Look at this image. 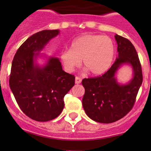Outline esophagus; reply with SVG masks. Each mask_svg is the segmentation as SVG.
<instances>
[{
    "label": "esophagus",
    "mask_w": 151,
    "mask_h": 151,
    "mask_svg": "<svg viewBox=\"0 0 151 151\" xmlns=\"http://www.w3.org/2000/svg\"><path fill=\"white\" fill-rule=\"evenodd\" d=\"M82 82V79L79 77H75V83L76 84H80Z\"/></svg>",
    "instance_id": "esophagus-1"
}]
</instances>
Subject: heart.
<instances>
[{"label": "heart", "instance_id": "obj_1", "mask_svg": "<svg viewBox=\"0 0 151 151\" xmlns=\"http://www.w3.org/2000/svg\"><path fill=\"white\" fill-rule=\"evenodd\" d=\"M115 56V46L110 38L102 35L87 34L71 42L70 50L60 53L64 68L72 72L81 64L93 75H101L110 67Z\"/></svg>", "mask_w": 151, "mask_h": 151}]
</instances>
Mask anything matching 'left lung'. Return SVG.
Wrapping results in <instances>:
<instances>
[{
    "label": "left lung",
    "instance_id": "1",
    "mask_svg": "<svg viewBox=\"0 0 151 151\" xmlns=\"http://www.w3.org/2000/svg\"><path fill=\"white\" fill-rule=\"evenodd\" d=\"M118 58L109 70L101 76L85 78L83 106L85 113L93 121L110 123L121 119L134 106L142 83V67L134 47L129 39L115 35ZM123 64L133 69V78L126 85L119 84L115 73Z\"/></svg>",
    "mask_w": 151,
    "mask_h": 151
}]
</instances>
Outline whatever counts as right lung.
<instances>
[{
	"label": "right lung",
	"mask_w": 151,
	"mask_h": 151,
	"mask_svg": "<svg viewBox=\"0 0 151 151\" xmlns=\"http://www.w3.org/2000/svg\"><path fill=\"white\" fill-rule=\"evenodd\" d=\"M59 30L32 35L17 51L12 63L9 86L21 110L31 119L45 122L57 118L64 107L65 95L75 77L65 72L58 58L50 57L44 66L35 63L39 52Z\"/></svg>",
	"instance_id": "right-lung-1"
}]
</instances>
